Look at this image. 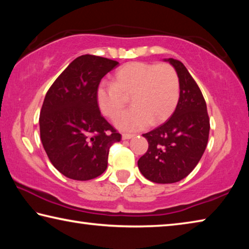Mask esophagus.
Returning a JSON list of instances; mask_svg holds the SVG:
<instances>
[{
	"label": "esophagus",
	"instance_id": "1",
	"mask_svg": "<svg viewBox=\"0 0 249 249\" xmlns=\"http://www.w3.org/2000/svg\"><path fill=\"white\" fill-rule=\"evenodd\" d=\"M135 136L134 134H122V140L126 141V140H130V138H133Z\"/></svg>",
	"mask_w": 249,
	"mask_h": 249
}]
</instances>
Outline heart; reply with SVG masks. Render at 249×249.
<instances>
[{"label": "heart", "mask_w": 249, "mask_h": 249, "mask_svg": "<svg viewBox=\"0 0 249 249\" xmlns=\"http://www.w3.org/2000/svg\"><path fill=\"white\" fill-rule=\"evenodd\" d=\"M125 96L132 98L133 107L119 115ZM179 98V78L174 67L141 61L122 66L114 74L113 84L102 83L95 91L101 113L109 119L118 114L115 126L127 132L142 129L150 123H163L174 114Z\"/></svg>", "instance_id": "heart-1"}]
</instances>
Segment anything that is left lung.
<instances>
[{
	"mask_svg": "<svg viewBox=\"0 0 249 249\" xmlns=\"http://www.w3.org/2000/svg\"><path fill=\"white\" fill-rule=\"evenodd\" d=\"M179 78L180 98L168 121L142 134L148 150L138 160L142 175L156 183H174L195 169L208 145L210 120L202 92L182 62L163 59Z\"/></svg>",
	"mask_w": 249,
	"mask_h": 249,
	"instance_id": "obj_1",
	"label": "left lung"
}]
</instances>
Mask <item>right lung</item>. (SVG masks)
Returning <instances> with one entry per match:
<instances>
[{"label": "right lung", "instance_id": "obj_1", "mask_svg": "<svg viewBox=\"0 0 249 249\" xmlns=\"http://www.w3.org/2000/svg\"><path fill=\"white\" fill-rule=\"evenodd\" d=\"M119 62L82 54L67 67L45 96L40 140L50 162L67 178L86 181L102 175L108 149L121 134L101 115L95 91Z\"/></svg>", "mask_w": 249, "mask_h": 249}]
</instances>
